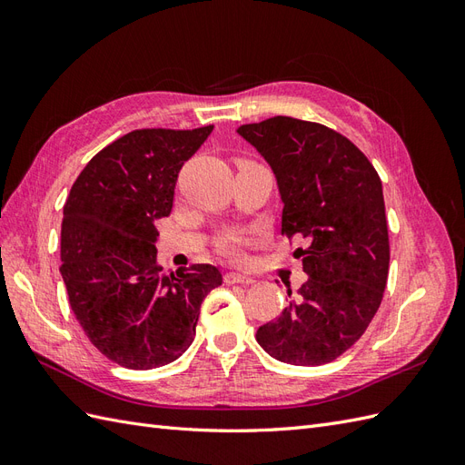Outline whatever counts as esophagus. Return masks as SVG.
Listing matches in <instances>:
<instances>
[{"label":"esophagus","instance_id":"obj_1","mask_svg":"<svg viewBox=\"0 0 465 465\" xmlns=\"http://www.w3.org/2000/svg\"><path fill=\"white\" fill-rule=\"evenodd\" d=\"M224 283L227 285H252L254 283V277H250L246 273H238V272H227L224 273Z\"/></svg>","mask_w":465,"mask_h":465}]
</instances>
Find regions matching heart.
<instances>
[{"label":"heart","instance_id":"1","mask_svg":"<svg viewBox=\"0 0 465 465\" xmlns=\"http://www.w3.org/2000/svg\"><path fill=\"white\" fill-rule=\"evenodd\" d=\"M246 244H248V236L238 231H223L215 241V248L219 250V254L227 256L231 260L242 258Z\"/></svg>","mask_w":465,"mask_h":465}]
</instances>
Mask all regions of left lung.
Here are the masks:
<instances>
[{
  "label": "left lung",
  "instance_id": "left-lung-1",
  "mask_svg": "<svg viewBox=\"0 0 465 465\" xmlns=\"http://www.w3.org/2000/svg\"><path fill=\"white\" fill-rule=\"evenodd\" d=\"M273 168L281 234L308 273L299 297L258 328V343L289 364L314 367L343 355L367 331L384 297L390 238L382 182L353 142L318 122L267 118L238 128ZM291 297V291H289Z\"/></svg>",
  "mask_w": 465,
  "mask_h": 465
}]
</instances>
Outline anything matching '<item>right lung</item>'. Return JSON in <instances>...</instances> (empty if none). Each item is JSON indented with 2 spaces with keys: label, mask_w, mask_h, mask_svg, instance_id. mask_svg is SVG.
Returning a JSON list of instances; mask_svg holds the SVG:
<instances>
[{
  "label": "right lung",
  "mask_w": 465,
  "mask_h": 465,
  "mask_svg": "<svg viewBox=\"0 0 465 465\" xmlns=\"http://www.w3.org/2000/svg\"><path fill=\"white\" fill-rule=\"evenodd\" d=\"M213 125L134 130L98 151L64 205L62 265L69 304L112 362L149 371L192 345L202 301L223 283L217 267L164 273L154 221L168 217L180 168Z\"/></svg>",
  "instance_id": "1"
}]
</instances>
